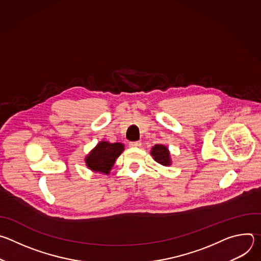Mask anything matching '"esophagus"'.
I'll return each instance as SVG.
<instances>
[{"label": "esophagus", "mask_w": 261, "mask_h": 261, "mask_svg": "<svg viewBox=\"0 0 261 261\" xmlns=\"http://www.w3.org/2000/svg\"><path fill=\"white\" fill-rule=\"evenodd\" d=\"M129 145L131 147H139V146H141V142L140 141H132L129 143Z\"/></svg>", "instance_id": "obj_1"}]
</instances>
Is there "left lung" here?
<instances>
[{"label":"left lung","instance_id":"left-lung-1","mask_svg":"<svg viewBox=\"0 0 261 261\" xmlns=\"http://www.w3.org/2000/svg\"><path fill=\"white\" fill-rule=\"evenodd\" d=\"M151 155L154 157V160L157 163L163 166H169L171 164L170 153L168 151V147L163 144H155L152 147Z\"/></svg>","mask_w":261,"mask_h":261}]
</instances>
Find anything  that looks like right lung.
Returning a JSON list of instances; mask_svg holds the SVG:
<instances>
[{"mask_svg":"<svg viewBox=\"0 0 261 261\" xmlns=\"http://www.w3.org/2000/svg\"><path fill=\"white\" fill-rule=\"evenodd\" d=\"M124 150V144L121 142L100 141L86 157V164L94 172L108 174Z\"/></svg>","mask_w":261,"mask_h":261,"instance_id":"right-lung-1","label":"right lung"}]
</instances>
